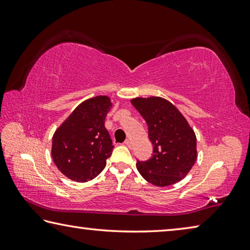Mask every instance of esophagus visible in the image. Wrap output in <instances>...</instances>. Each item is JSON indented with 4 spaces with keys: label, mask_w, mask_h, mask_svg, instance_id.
<instances>
[{
    "label": "esophagus",
    "mask_w": 250,
    "mask_h": 250,
    "mask_svg": "<svg viewBox=\"0 0 250 250\" xmlns=\"http://www.w3.org/2000/svg\"><path fill=\"white\" fill-rule=\"evenodd\" d=\"M125 145L128 146V147H131V145H132V142H131V140H129V139H128V140L125 141Z\"/></svg>",
    "instance_id": "34e87169"
}]
</instances>
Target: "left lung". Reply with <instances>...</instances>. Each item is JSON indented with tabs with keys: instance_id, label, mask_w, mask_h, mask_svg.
Masks as SVG:
<instances>
[{
	"instance_id": "obj_1",
	"label": "left lung",
	"mask_w": 250,
	"mask_h": 250,
	"mask_svg": "<svg viewBox=\"0 0 250 250\" xmlns=\"http://www.w3.org/2000/svg\"><path fill=\"white\" fill-rule=\"evenodd\" d=\"M147 125L153 155L137 162L143 179L156 186L175 184L188 174L197 159L196 135L174 104L161 97L131 99Z\"/></svg>"
}]
</instances>
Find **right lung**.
<instances>
[{"label":"right lung","mask_w":250,"mask_h":250,"mask_svg":"<svg viewBox=\"0 0 250 250\" xmlns=\"http://www.w3.org/2000/svg\"><path fill=\"white\" fill-rule=\"evenodd\" d=\"M111 107L108 96L92 97L78 104L55 131L52 158L69 180L83 183L103 172L113 150L104 126Z\"/></svg>","instance_id":"right-lung-1"}]
</instances>
